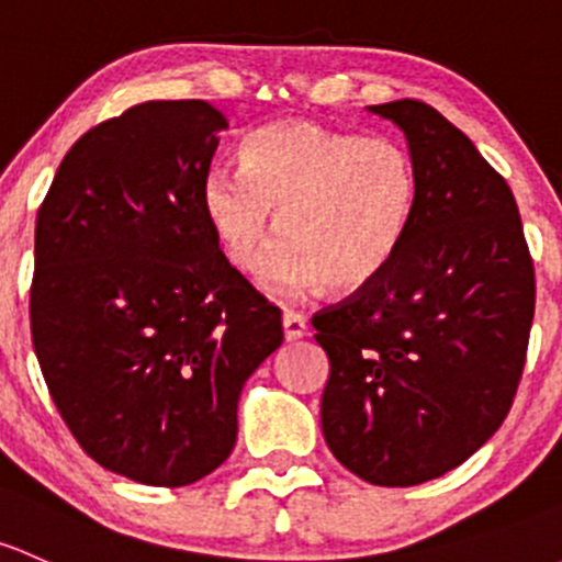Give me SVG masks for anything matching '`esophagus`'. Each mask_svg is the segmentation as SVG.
<instances>
[{
	"instance_id": "obj_1",
	"label": "esophagus",
	"mask_w": 562,
	"mask_h": 562,
	"mask_svg": "<svg viewBox=\"0 0 562 562\" xmlns=\"http://www.w3.org/2000/svg\"><path fill=\"white\" fill-rule=\"evenodd\" d=\"M282 330H285L288 341L304 339V336H306V317L301 315V312L285 310V312H282Z\"/></svg>"
}]
</instances>
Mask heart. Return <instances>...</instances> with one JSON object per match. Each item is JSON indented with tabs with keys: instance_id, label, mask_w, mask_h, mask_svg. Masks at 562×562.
<instances>
[{
	"instance_id": "b5f03b06",
	"label": "heart",
	"mask_w": 562,
	"mask_h": 562,
	"mask_svg": "<svg viewBox=\"0 0 562 562\" xmlns=\"http://www.w3.org/2000/svg\"><path fill=\"white\" fill-rule=\"evenodd\" d=\"M241 167L210 169L202 210L226 261L256 269L274 232L285 234L261 266V285L304 296L328 285L358 293L401 252L417 206V169L390 137H360L315 121H277L250 134Z\"/></svg>"
}]
</instances>
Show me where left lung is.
<instances>
[{
    "label": "left lung",
    "mask_w": 562,
    "mask_h": 562,
    "mask_svg": "<svg viewBox=\"0 0 562 562\" xmlns=\"http://www.w3.org/2000/svg\"><path fill=\"white\" fill-rule=\"evenodd\" d=\"M369 110L404 132L417 206L385 274L312 317L330 360L321 423L360 480L412 487L458 469L509 415L536 280L512 188L474 142L417 99Z\"/></svg>",
    "instance_id": "1"
}]
</instances>
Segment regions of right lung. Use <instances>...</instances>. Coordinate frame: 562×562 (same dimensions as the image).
Returning <instances> with one entry per match:
<instances>
[{"label": "right lung", "mask_w": 562, "mask_h": 562, "mask_svg": "<svg viewBox=\"0 0 562 562\" xmlns=\"http://www.w3.org/2000/svg\"><path fill=\"white\" fill-rule=\"evenodd\" d=\"M226 128L202 99L137 104L75 142L37 212L29 312L53 404L99 465L153 487L232 454L241 387L282 345L202 210Z\"/></svg>", "instance_id": "obj_1"}]
</instances>
